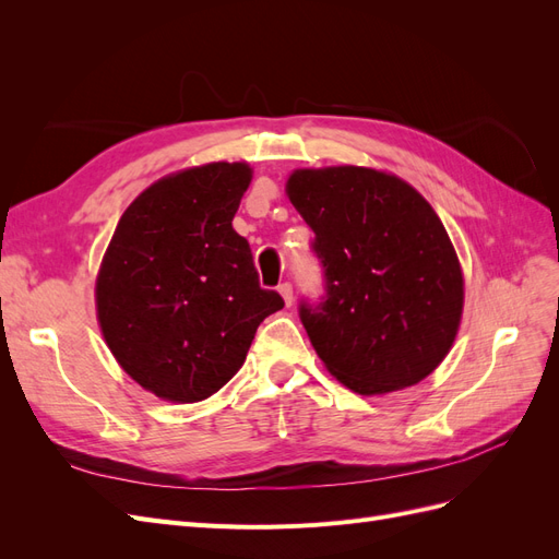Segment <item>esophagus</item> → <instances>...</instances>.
<instances>
[{"label":"esophagus","mask_w":559,"mask_h":559,"mask_svg":"<svg viewBox=\"0 0 559 559\" xmlns=\"http://www.w3.org/2000/svg\"><path fill=\"white\" fill-rule=\"evenodd\" d=\"M277 292H280V296H282V300H284V306L289 308L292 302H294V289H292V284H289V282L280 284V286H277Z\"/></svg>","instance_id":"1"}]
</instances>
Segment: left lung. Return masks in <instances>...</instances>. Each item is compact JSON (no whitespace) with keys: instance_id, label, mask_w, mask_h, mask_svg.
Segmentation results:
<instances>
[{"instance_id":"1","label":"left lung","mask_w":559,"mask_h":559,"mask_svg":"<svg viewBox=\"0 0 559 559\" xmlns=\"http://www.w3.org/2000/svg\"><path fill=\"white\" fill-rule=\"evenodd\" d=\"M286 195L324 265L326 300L300 319L329 373L361 396L431 376L462 324L464 273L425 195L359 165L300 167Z\"/></svg>"}]
</instances>
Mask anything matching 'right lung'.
<instances>
[{
  "label": "right lung",
  "instance_id": "add662e5",
  "mask_svg": "<svg viewBox=\"0 0 559 559\" xmlns=\"http://www.w3.org/2000/svg\"><path fill=\"white\" fill-rule=\"evenodd\" d=\"M247 163L167 175L130 202L95 280L97 324L126 373L170 403L216 394L242 368L261 321L284 308L265 292L233 216Z\"/></svg>",
  "mask_w": 559,
  "mask_h": 559
}]
</instances>
